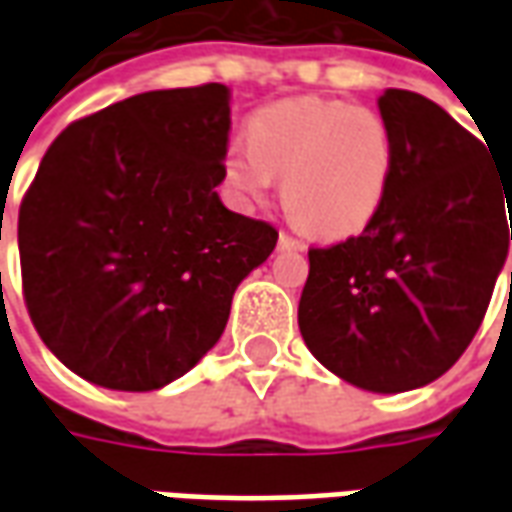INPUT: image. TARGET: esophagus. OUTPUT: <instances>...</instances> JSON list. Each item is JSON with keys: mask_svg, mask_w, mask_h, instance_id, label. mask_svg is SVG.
<instances>
[{"mask_svg": "<svg viewBox=\"0 0 512 512\" xmlns=\"http://www.w3.org/2000/svg\"><path fill=\"white\" fill-rule=\"evenodd\" d=\"M279 249H296V252H304V249H307V244H304L301 238H296V235L279 233Z\"/></svg>", "mask_w": 512, "mask_h": 512, "instance_id": "34e87169", "label": "esophagus"}]
</instances>
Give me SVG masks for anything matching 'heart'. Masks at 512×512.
Masks as SVG:
<instances>
[{
	"instance_id": "b5f03b06",
	"label": "heart",
	"mask_w": 512,
	"mask_h": 512,
	"mask_svg": "<svg viewBox=\"0 0 512 512\" xmlns=\"http://www.w3.org/2000/svg\"><path fill=\"white\" fill-rule=\"evenodd\" d=\"M395 167L384 117L348 101L293 98L260 109L249 145L235 142L224 175L246 202H263L282 183L285 208L307 230L348 235L373 222Z\"/></svg>"
}]
</instances>
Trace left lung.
<instances>
[{
  "label": "left lung",
  "instance_id": "1",
  "mask_svg": "<svg viewBox=\"0 0 512 512\" xmlns=\"http://www.w3.org/2000/svg\"><path fill=\"white\" fill-rule=\"evenodd\" d=\"M378 109L395 142L384 205L362 235L312 246L299 329L334 376L408 392L483 323L512 241V169L425 95L386 90Z\"/></svg>",
  "mask_w": 512,
  "mask_h": 512
}]
</instances>
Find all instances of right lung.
<instances>
[{
  "mask_svg": "<svg viewBox=\"0 0 512 512\" xmlns=\"http://www.w3.org/2000/svg\"><path fill=\"white\" fill-rule=\"evenodd\" d=\"M227 136L230 90L211 82L134 95L51 142L18 211L21 285L76 376L150 392L222 337L235 288L279 238L219 200Z\"/></svg>",
  "mask_w": 512,
  "mask_h": 512,
  "instance_id": "1",
  "label": "right lung"
}]
</instances>
